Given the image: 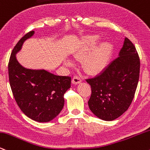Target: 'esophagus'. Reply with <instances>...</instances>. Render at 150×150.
Here are the masks:
<instances>
[{"label": "esophagus", "mask_w": 150, "mask_h": 150, "mask_svg": "<svg viewBox=\"0 0 150 150\" xmlns=\"http://www.w3.org/2000/svg\"><path fill=\"white\" fill-rule=\"evenodd\" d=\"M71 82L73 84H79L81 82V79L80 77H79L78 76H74L73 77V79H72Z\"/></svg>", "instance_id": "obj_1"}]
</instances>
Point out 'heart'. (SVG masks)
I'll return each instance as SVG.
<instances>
[{"label":"heart","instance_id":"heart-1","mask_svg":"<svg viewBox=\"0 0 150 150\" xmlns=\"http://www.w3.org/2000/svg\"><path fill=\"white\" fill-rule=\"evenodd\" d=\"M98 43V36L86 37L83 39L80 47L77 49L74 54V58L78 60H82L87 57L84 60L83 69L86 73L89 75L96 76L102 73L108 65L112 55V46L110 43L107 42L100 43L94 50V49ZM65 64L67 66H71L72 63L69 60H66Z\"/></svg>","mask_w":150,"mask_h":150}]
</instances>
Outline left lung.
Segmentation results:
<instances>
[{
    "instance_id": "obj_1",
    "label": "left lung",
    "mask_w": 150,
    "mask_h": 150,
    "mask_svg": "<svg viewBox=\"0 0 150 150\" xmlns=\"http://www.w3.org/2000/svg\"><path fill=\"white\" fill-rule=\"evenodd\" d=\"M140 58L133 43L125 38L119 57L95 78L91 85L90 110L104 121H113L128 110L134 98L140 76Z\"/></svg>"
}]
</instances>
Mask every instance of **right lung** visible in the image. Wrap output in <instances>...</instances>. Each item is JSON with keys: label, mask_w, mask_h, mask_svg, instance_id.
I'll return each mask as SVG.
<instances>
[{"label": "right lung", "mask_w": 150, "mask_h": 150, "mask_svg": "<svg viewBox=\"0 0 150 150\" xmlns=\"http://www.w3.org/2000/svg\"><path fill=\"white\" fill-rule=\"evenodd\" d=\"M33 34L34 31H31L24 35L12 50L8 64L9 81L23 113L38 122H48L62 110L64 95L71 87V77L54 75L45 69H26L19 64L16 54Z\"/></svg>", "instance_id": "obj_1"}]
</instances>
